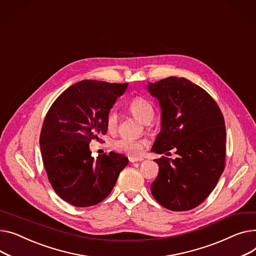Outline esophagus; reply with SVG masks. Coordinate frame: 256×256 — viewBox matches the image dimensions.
<instances>
[{
    "label": "esophagus",
    "mask_w": 256,
    "mask_h": 256,
    "mask_svg": "<svg viewBox=\"0 0 256 256\" xmlns=\"http://www.w3.org/2000/svg\"><path fill=\"white\" fill-rule=\"evenodd\" d=\"M144 159L142 158H140V157H129V161L130 162H132V163H134V162H140V161H142Z\"/></svg>",
    "instance_id": "34e87169"
}]
</instances>
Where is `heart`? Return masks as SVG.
Returning <instances> with one entry per match:
<instances>
[{"mask_svg": "<svg viewBox=\"0 0 256 256\" xmlns=\"http://www.w3.org/2000/svg\"><path fill=\"white\" fill-rule=\"evenodd\" d=\"M129 110L135 118L144 124L151 123L155 114L153 105L144 97H135L129 104ZM118 112L114 110H110L106 116V126L108 130H116L118 127ZM146 144V142L144 140L123 136L114 140L112 146L118 152L125 153L131 157H136L142 153V150Z\"/></svg>", "mask_w": 256, "mask_h": 256, "instance_id": "b5f03b06", "label": "heart"}]
</instances>
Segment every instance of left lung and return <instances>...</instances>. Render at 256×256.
I'll return each instance as SVG.
<instances>
[{
    "instance_id": "1",
    "label": "left lung",
    "mask_w": 256,
    "mask_h": 256,
    "mask_svg": "<svg viewBox=\"0 0 256 256\" xmlns=\"http://www.w3.org/2000/svg\"><path fill=\"white\" fill-rule=\"evenodd\" d=\"M161 106L162 130L152 151L178 157L156 159L158 176L151 185L154 198L170 211L192 210L206 200L225 168L226 131L216 101L202 88L183 78L150 82Z\"/></svg>"
}]
</instances>
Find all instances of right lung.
<instances>
[{"instance_id": "right-lung-1", "label": "right lung", "mask_w": 256, "mask_h": 256, "mask_svg": "<svg viewBox=\"0 0 256 256\" xmlns=\"http://www.w3.org/2000/svg\"><path fill=\"white\" fill-rule=\"evenodd\" d=\"M128 84L82 80L52 104L40 133V150L48 181L60 198L78 208L108 196L128 158L116 153L94 160L90 142L108 132L106 116Z\"/></svg>"}]
</instances>
